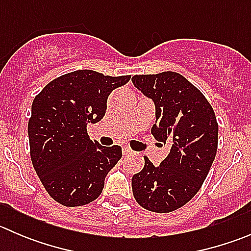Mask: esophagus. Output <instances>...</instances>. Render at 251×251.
Returning a JSON list of instances; mask_svg holds the SVG:
<instances>
[{"mask_svg":"<svg viewBox=\"0 0 251 251\" xmlns=\"http://www.w3.org/2000/svg\"><path fill=\"white\" fill-rule=\"evenodd\" d=\"M123 153H124V155H130V154H133V151L132 149L128 148V147H124Z\"/></svg>","mask_w":251,"mask_h":251,"instance_id":"34e87169","label":"esophagus"}]
</instances>
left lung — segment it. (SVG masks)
I'll list each match as a JSON object with an SVG mask.
<instances>
[{
	"label": "left lung",
	"mask_w": 251,
	"mask_h": 251,
	"mask_svg": "<svg viewBox=\"0 0 251 251\" xmlns=\"http://www.w3.org/2000/svg\"><path fill=\"white\" fill-rule=\"evenodd\" d=\"M132 82L155 105L151 133L170 144V153L133 175L136 201L153 212H171L188 203L201 189L217 151L219 125L203 93L178 73L135 75Z\"/></svg>",
	"instance_id": "8db88e82"
}]
</instances>
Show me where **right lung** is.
Masks as SVG:
<instances>
[{
    "instance_id": "obj_1",
    "label": "right lung",
    "mask_w": 251,
    "mask_h": 251,
    "mask_svg": "<svg viewBox=\"0 0 251 251\" xmlns=\"http://www.w3.org/2000/svg\"><path fill=\"white\" fill-rule=\"evenodd\" d=\"M130 78L76 70L50 81L35 97L27 124L30 155L45 189L59 204L81 206L102 193L123 151L91 141L87 124L102 120L108 96Z\"/></svg>"
}]
</instances>
